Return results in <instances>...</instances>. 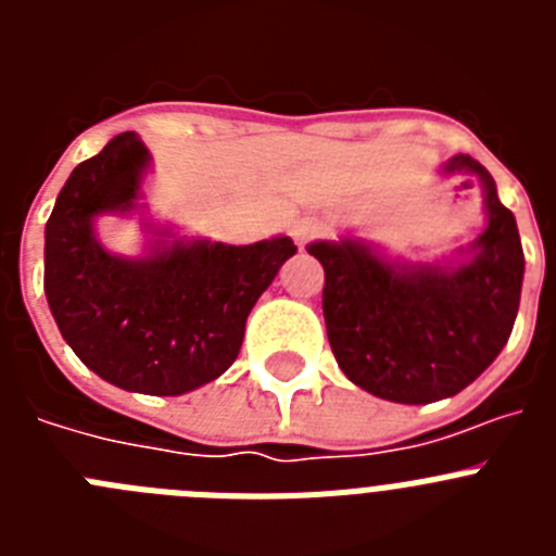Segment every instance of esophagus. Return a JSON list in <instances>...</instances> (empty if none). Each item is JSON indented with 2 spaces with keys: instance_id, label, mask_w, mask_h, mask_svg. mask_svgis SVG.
<instances>
[{
  "instance_id": "obj_1",
  "label": "esophagus",
  "mask_w": 556,
  "mask_h": 556,
  "mask_svg": "<svg viewBox=\"0 0 556 556\" xmlns=\"http://www.w3.org/2000/svg\"><path fill=\"white\" fill-rule=\"evenodd\" d=\"M323 230H326V228H323L320 219H312V217L298 219V223L292 225V239L298 242V248H306V244L312 242V239H317Z\"/></svg>"
}]
</instances>
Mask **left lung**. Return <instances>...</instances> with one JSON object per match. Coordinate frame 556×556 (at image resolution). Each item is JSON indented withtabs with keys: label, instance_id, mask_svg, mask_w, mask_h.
Instances as JSON below:
<instances>
[{
	"label": "left lung",
	"instance_id": "1",
	"mask_svg": "<svg viewBox=\"0 0 556 556\" xmlns=\"http://www.w3.org/2000/svg\"><path fill=\"white\" fill-rule=\"evenodd\" d=\"M456 169L479 175L488 205V228L468 264L397 269L351 239L308 244L326 269L323 314L337 365L353 384L395 404L465 390L507 345L518 314L523 248L513 211L470 155H454L445 172Z\"/></svg>",
	"mask_w": 556,
	"mask_h": 556
}]
</instances>
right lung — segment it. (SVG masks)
Masks as SVG:
<instances>
[{"instance_id":"add662e5","label":"right lung","mask_w":556,"mask_h":556,"mask_svg":"<svg viewBox=\"0 0 556 556\" xmlns=\"http://www.w3.org/2000/svg\"><path fill=\"white\" fill-rule=\"evenodd\" d=\"M147 147L119 132L83 161L47 223L43 292L72 351L111 384L184 395L223 376L239 356L250 308L294 255L289 236L267 242L172 244L147 262L100 248L91 219L130 211Z\"/></svg>"}]
</instances>
